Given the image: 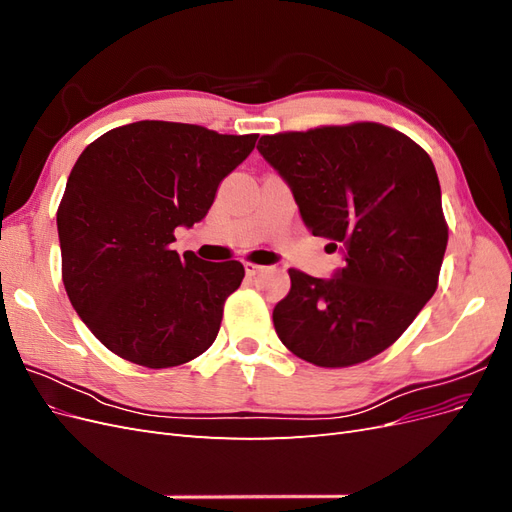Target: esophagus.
Returning <instances> with one entry per match:
<instances>
[{
  "label": "esophagus",
  "mask_w": 512,
  "mask_h": 512,
  "mask_svg": "<svg viewBox=\"0 0 512 512\" xmlns=\"http://www.w3.org/2000/svg\"><path fill=\"white\" fill-rule=\"evenodd\" d=\"M243 267H245V273H247V275H258V273H262V271L267 269V267L258 265V262H250V260H245Z\"/></svg>",
  "instance_id": "esophagus-1"
}]
</instances>
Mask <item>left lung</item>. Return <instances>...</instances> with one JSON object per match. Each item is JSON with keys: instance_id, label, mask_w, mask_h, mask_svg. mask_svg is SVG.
<instances>
[{"instance_id": "8db88e82", "label": "left lung", "mask_w": 512, "mask_h": 512, "mask_svg": "<svg viewBox=\"0 0 512 512\" xmlns=\"http://www.w3.org/2000/svg\"><path fill=\"white\" fill-rule=\"evenodd\" d=\"M314 237L344 250L331 280L288 269L273 309L282 344L318 367H350L393 346L438 288L448 226L436 166L412 138L374 121L267 134Z\"/></svg>"}]
</instances>
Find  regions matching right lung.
I'll return each instance as SVG.
<instances>
[{
    "instance_id": "obj_1",
    "label": "right lung",
    "mask_w": 512,
    "mask_h": 512,
    "mask_svg": "<svg viewBox=\"0 0 512 512\" xmlns=\"http://www.w3.org/2000/svg\"><path fill=\"white\" fill-rule=\"evenodd\" d=\"M256 138L136 121L108 130L76 160L57 209L61 280L76 314L121 359L164 369L215 342L245 269L194 252L181 258L170 243L177 226L205 218Z\"/></svg>"
}]
</instances>
